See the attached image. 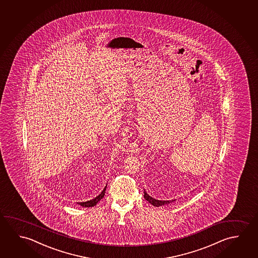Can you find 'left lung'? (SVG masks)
I'll return each instance as SVG.
<instances>
[{
	"instance_id": "8db88e82",
	"label": "left lung",
	"mask_w": 258,
	"mask_h": 258,
	"mask_svg": "<svg viewBox=\"0 0 258 258\" xmlns=\"http://www.w3.org/2000/svg\"><path fill=\"white\" fill-rule=\"evenodd\" d=\"M144 198L148 201V203H151L155 207H159V206H163V205H168L169 203L175 202V200H172V201H160V200H156V199L153 198L151 196L147 194V191L144 190Z\"/></svg>"
}]
</instances>
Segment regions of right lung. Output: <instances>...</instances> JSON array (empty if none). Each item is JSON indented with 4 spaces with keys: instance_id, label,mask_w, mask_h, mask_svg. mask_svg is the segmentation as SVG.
I'll return each instance as SVG.
<instances>
[{
    "instance_id": "obj_1",
    "label": "right lung",
    "mask_w": 258,
    "mask_h": 258,
    "mask_svg": "<svg viewBox=\"0 0 258 258\" xmlns=\"http://www.w3.org/2000/svg\"><path fill=\"white\" fill-rule=\"evenodd\" d=\"M106 188H107V185L104 187V189L102 190V192L100 194V195L96 196L95 198L93 199V200H90V201H87V202H84V203H77L79 205H81L82 207H93V206H95L96 204H97L98 202H100L102 198H103V196L105 195V190Z\"/></svg>"
}]
</instances>
